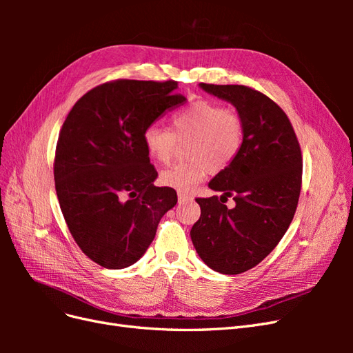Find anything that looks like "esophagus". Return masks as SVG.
<instances>
[{"instance_id": "1", "label": "esophagus", "mask_w": 353, "mask_h": 353, "mask_svg": "<svg viewBox=\"0 0 353 353\" xmlns=\"http://www.w3.org/2000/svg\"><path fill=\"white\" fill-rule=\"evenodd\" d=\"M193 200V196L188 194V193H184V191H178V201L179 203H185V201H190Z\"/></svg>"}]
</instances>
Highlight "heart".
Segmentation results:
<instances>
[{"label":"heart","mask_w":353,"mask_h":353,"mask_svg":"<svg viewBox=\"0 0 353 353\" xmlns=\"http://www.w3.org/2000/svg\"><path fill=\"white\" fill-rule=\"evenodd\" d=\"M191 140L188 163H178L160 174V183L178 191H190L212 172H221L236 159L243 143V123L232 110L212 101H196L172 117V132L159 123L143 132L147 154L159 163L172 159L178 143Z\"/></svg>","instance_id":"1"}]
</instances>
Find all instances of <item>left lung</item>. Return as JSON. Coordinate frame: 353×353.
<instances>
[{"label": "left lung", "mask_w": 353, "mask_h": 353, "mask_svg": "<svg viewBox=\"0 0 353 353\" xmlns=\"http://www.w3.org/2000/svg\"><path fill=\"white\" fill-rule=\"evenodd\" d=\"M234 105L243 123L236 159L212 178L221 197L196 199L200 219L190 231L210 270L236 275L262 262L294 216L302 184V153L285 113L262 92L244 85L199 83ZM228 196L236 206L228 210Z\"/></svg>", "instance_id": "left-lung-1"}]
</instances>
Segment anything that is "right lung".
Here are the masks:
<instances>
[{"mask_svg":"<svg viewBox=\"0 0 353 353\" xmlns=\"http://www.w3.org/2000/svg\"><path fill=\"white\" fill-rule=\"evenodd\" d=\"M174 81L121 79L88 91L68 114L54 162L56 191L72 237L109 270L134 265L152 244L176 191L156 187L143 132L187 99Z\"/></svg>","mask_w":353,"mask_h":353,"instance_id":"1","label":"right lung"}]
</instances>
